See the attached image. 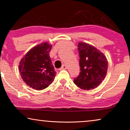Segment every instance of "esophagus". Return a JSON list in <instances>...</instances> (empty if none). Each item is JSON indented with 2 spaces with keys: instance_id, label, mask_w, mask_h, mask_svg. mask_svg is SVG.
<instances>
[{
  "instance_id": "obj_1",
  "label": "esophagus",
  "mask_w": 130,
  "mask_h": 130,
  "mask_svg": "<svg viewBox=\"0 0 130 130\" xmlns=\"http://www.w3.org/2000/svg\"><path fill=\"white\" fill-rule=\"evenodd\" d=\"M67 67L66 65L65 64H63V66H62V67L60 68V70H66V69H67Z\"/></svg>"
}]
</instances>
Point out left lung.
<instances>
[{
	"label": "left lung",
	"instance_id": "left-lung-1",
	"mask_svg": "<svg viewBox=\"0 0 130 130\" xmlns=\"http://www.w3.org/2000/svg\"><path fill=\"white\" fill-rule=\"evenodd\" d=\"M78 51L80 72L74 79V83L82 89H93L105 77L108 70L107 59L96 48L86 42H79Z\"/></svg>",
	"mask_w": 130,
	"mask_h": 130
}]
</instances>
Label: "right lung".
I'll list each match as a JSON object with an SVG mask.
<instances>
[{
	"label": "right lung",
	"instance_id": "1",
	"mask_svg": "<svg viewBox=\"0 0 130 130\" xmlns=\"http://www.w3.org/2000/svg\"><path fill=\"white\" fill-rule=\"evenodd\" d=\"M52 45L47 42L34 47L21 59L19 71L24 82L37 90H43L54 80L56 72L50 57Z\"/></svg>",
	"mask_w": 130,
	"mask_h": 130
}]
</instances>
